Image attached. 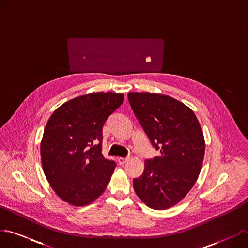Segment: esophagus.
Wrapping results in <instances>:
<instances>
[{"mask_svg":"<svg viewBox=\"0 0 248 248\" xmlns=\"http://www.w3.org/2000/svg\"><path fill=\"white\" fill-rule=\"evenodd\" d=\"M127 161H128L127 158H119V160H117V163H119L121 166H123V165H124Z\"/></svg>","mask_w":248,"mask_h":248,"instance_id":"1","label":"esophagus"}]
</instances>
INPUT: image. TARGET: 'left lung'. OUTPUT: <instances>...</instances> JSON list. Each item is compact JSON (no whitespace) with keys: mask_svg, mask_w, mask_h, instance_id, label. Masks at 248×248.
Returning a JSON list of instances; mask_svg holds the SVG:
<instances>
[{"mask_svg":"<svg viewBox=\"0 0 248 248\" xmlns=\"http://www.w3.org/2000/svg\"><path fill=\"white\" fill-rule=\"evenodd\" d=\"M129 104L152 145L161 155L146 160L141 176L134 179L138 197L155 210L178 204L201 172L205 140L194 111L164 94L129 93Z\"/></svg>","mask_w":248,"mask_h":248,"instance_id":"left-lung-1","label":"left lung"}]
</instances>
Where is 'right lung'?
Masks as SVG:
<instances>
[{
  "label": "right lung",
  "mask_w": 248,
  "mask_h": 248,
  "mask_svg": "<svg viewBox=\"0 0 248 248\" xmlns=\"http://www.w3.org/2000/svg\"><path fill=\"white\" fill-rule=\"evenodd\" d=\"M123 93H93L68 100L48 120L40 152L50 186L63 201L89 205L106 190L115 163L102 155V126Z\"/></svg>",
  "instance_id": "add662e5"
}]
</instances>
